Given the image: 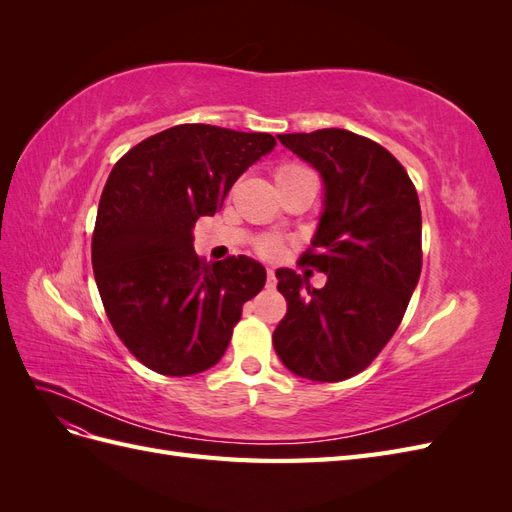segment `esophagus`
<instances>
[{
    "mask_svg": "<svg viewBox=\"0 0 512 512\" xmlns=\"http://www.w3.org/2000/svg\"><path fill=\"white\" fill-rule=\"evenodd\" d=\"M277 280H275V271L273 269H267V288H275Z\"/></svg>",
    "mask_w": 512,
    "mask_h": 512,
    "instance_id": "34e87169",
    "label": "esophagus"
}]
</instances>
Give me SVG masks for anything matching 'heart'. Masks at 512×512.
<instances>
[{
  "label": "heart",
  "mask_w": 512,
  "mask_h": 512,
  "mask_svg": "<svg viewBox=\"0 0 512 512\" xmlns=\"http://www.w3.org/2000/svg\"><path fill=\"white\" fill-rule=\"evenodd\" d=\"M307 173H312V170H309L307 166L297 164V162H286V164L275 168V183H277V181H284V179L299 177V175H307ZM254 250H256L260 256L273 258V256H277V252H280V241L273 239V237H260V239L254 243Z\"/></svg>",
  "instance_id": "heart-1"
}]
</instances>
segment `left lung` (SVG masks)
<instances>
[{"mask_svg":"<svg viewBox=\"0 0 512 512\" xmlns=\"http://www.w3.org/2000/svg\"><path fill=\"white\" fill-rule=\"evenodd\" d=\"M324 181V213L303 265L322 288L277 269L286 316L273 348L301 378L339 382L363 371L395 335L423 267L421 205L406 168L371 138L327 128L277 136Z\"/></svg>","mask_w":512,"mask_h":512,"instance_id":"obj_1","label":"left lung"}]
</instances>
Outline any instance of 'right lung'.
Here are the masks:
<instances>
[{
    "label": "right lung",
    "instance_id": "add662e5",
    "mask_svg": "<svg viewBox=\"0 0 512 512\" xmlns=\"http://www.w3.org/2000/svg\"><path fill=\"white\" fill-rule=\"evenodd\" d=\"M275 147L267 132L181 123L121 156L106 179L91 265L117 337L162 376H192L226 352L243 303L267 273L247 256L207 265L198 218L222 209L247 166Z\"/></svg>",
    "mask_w": 512,
    "mask_h": 512
}]
</instances>
